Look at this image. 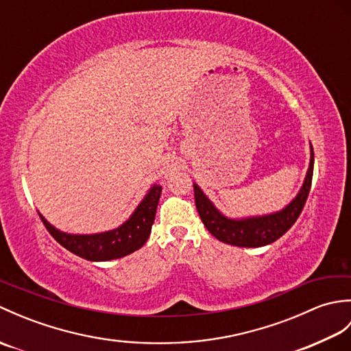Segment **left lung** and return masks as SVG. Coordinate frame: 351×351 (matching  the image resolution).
<instances>
[{"label": "left lung", "instance_id": "1", "mask_svg": "<svg viewBox=\"0 0 351 351\" xmlns=\"http://www.w3.org/2000/svg\"><path fill=\"white\" fill-rule=\"evenodd\" d=\"M309 146L311 158L304 181L295 197L280 211L249 215V217H228L211 202L204 190L196 182H193L196 208L205 228L219 241L238 245V247H263V245L271 244L280 238L299 219L303 206L306 204L312 184V173H314V147L312 145Z\"/></svg>", "mask_w": 351, "mask_h": 351}]
</instances>
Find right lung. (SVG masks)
Returning <instances> with one entry per match:
<instances>
[{
	"label": "right lung",
	"instance_id": "1",
	"mask_svg": "<svg viewBox=\"0 0 351 351\" xmlns=\"http://www.w3.org/2000/svg\"><path fill=\"white\" fill-rule=\"evenodd\" d=\"M161 196V185L154 184L140 200L136 210L121 226L96 234H69L52 226L39 213L48 232L60 243L64 249L75 253L77 256L95 263L123 258L138 250L143 245L155 220L156 206Z\"/></svg>",
	"mask_w": 351,
	"mask_h": 351
}]
</instances>
